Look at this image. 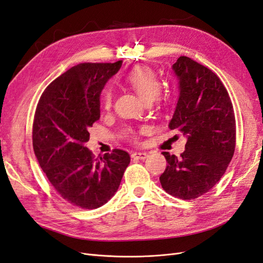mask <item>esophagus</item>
Wrapping results in <instances>:
<instances>
[{
  "mask_svg": "<svg viewBox=\"0 0 263 263\" xmlns=\"http://www.w3.org/2000/svg\"><path fill=\"white\" fill-rule=\"evenodd\" d=\"M147 157H148L147 153H133L132 154V158L139 159V160H145Z\"/></svg>",
  "mask_w": 263,
  "mask_h": 263,
  "instance_id": "obj_1",
  "label": "esophagus"
}]
</instances>
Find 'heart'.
<instances>
[{
  "label": "heart",
  "mask_w": 263,
  "mask_h": 263,
  "mask_svg": "<svg viewBox=\"0 0 263 263\" xmlns=\"http://www.w3.org/2000/svg\"><path fill=\"white\" fill-rule=\"evenodd\" d=\"M123 82L133 89L138 97L147 104L156 100L160 93L161 83L155 71L147 66H138L127 71L123 78ZM113 92L110 89H105L101 95V106L104 110L112 107ZM126 133L130 135L132 130Z\"/></svg>",
  "instance_id": "1"
}]
</instances>
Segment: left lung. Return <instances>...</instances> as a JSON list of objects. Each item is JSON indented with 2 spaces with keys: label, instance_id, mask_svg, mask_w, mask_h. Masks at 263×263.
<instances>
[{
  "label": "left lung",
  "instance_id": "8db88e82",
  "mask_svg": "<svg viewBox=\"0 0 263 263\" xmlns=\"http://www.w3.org/2000/svg\"><path fill=\"white\" fill-rule=\"evenodd\" d=\"M172 70L180 94L169 127L187 140L180 157L162 153L168 165L160 183L170 195L193 200L216 184L232 160L235 113L226 87L211 69L182 55Z\"/></svg>",
  "mask_w": 263,
  "mask_h": 263
}]
</instances>
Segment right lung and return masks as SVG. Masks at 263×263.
<instances>
[{
  "label": "right lung",
  "instance_id": "right-lung-1",
  "mask_svg": "<svg viewBox=\"0 0 263 263\" xmlns=\"http://www.w3.org/2000/svg\"><path fill=\"white\" fill-rule=\"evenodd\" d=\"M122 62L70 68L47 86L36 108L35 156L57 193L78 208L94 210L107 203L130 162L124 150L95 159L85 147L90 127L100 119L101 92Z\"/></svg>",
  "mask_w": 263,
  "mask_h": 263
}]
</instances>
